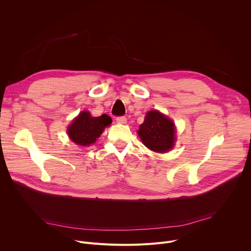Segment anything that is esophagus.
<instances>
[{"mask_svg": "<svg viewBox=\"0 0 251 251\" xmlns=\"http://www.w3.org/2000/svg\"><path fill=\"white\" fill-rule=\"evenodd\" d=\"M116 122L119 124H125L127 122V119L124 116H119V117H116Z\"/></svg>", "mask_w": 251, "mask_h": 251, "instance_id": "1", "label": "esophagus"}]
</instances>
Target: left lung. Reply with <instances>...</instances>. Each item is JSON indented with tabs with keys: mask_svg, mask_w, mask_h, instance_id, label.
Returning <instances> with one entry per match:
<instances>
[{
	"mask_svg": "<svg viewBox=\"0 0 251 251\" xmlns=\"http://www.w3.org/2000/svg\"><path fill=\"white\" fill-rule=\"evenodd\" d=\"M174 122L157 110L147 112L145 120L138 130V135L147 148L157 153H167L176 141Z\"/></svg>",
	"mask_w": 251,
	"mask_h": 251,
	"instance_id": "8db88e82",
	"label": "left lung"
}]
</instances>
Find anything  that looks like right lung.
Segmentation results:
<instances>
[{
	"label": "right lung",
	"mask_w": 251,
	"mask_h": 251,
	"mask_svg": "<svg viewBox=\"0 0 251 251\" xmlns=\"http://www.w3.org/2000/svg\"><path fill=\"white\" fill-rule=\"evenodd\" d=\"M112 123V119L106 114L92 117L88 111H82L75 117L67 129V135L76 145L85 147L94 144L104 129Z\"/></svg>",
	"instance_id": "right-lung-1"
}]
</instances>
